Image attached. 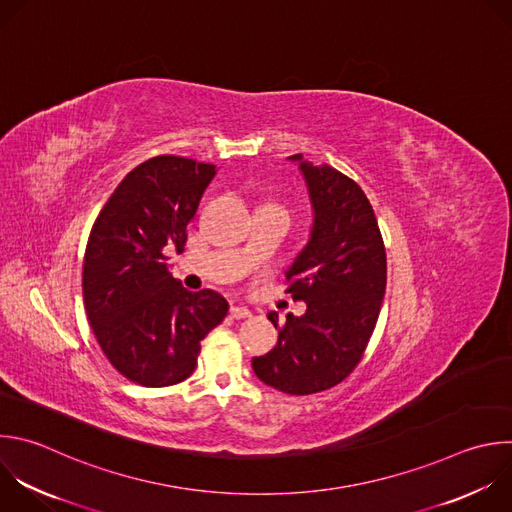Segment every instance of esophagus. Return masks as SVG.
<instances>
[{
    "instance_id": "34e87169",
    "label": "esophagus",
    "mask_w": 512,
    "mask_h": 512,
    "mask_svg": "<svg viewBox=\"0 0 512 512\" xmlns=\"http://www.w3.org/2000/svg\"><path fill=\"white\" fill-rule=\"evenodd\" d=\"M249 315H251V311H249L247 307H243V305H231V317L243 319V317H249Z\"/></svg>"
}]
</instances>
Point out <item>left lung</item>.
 I'll list each match as a JSON object with an SVG mask.
<instances>
[{"mask_svg": "<svg viewBox=\"0 0 512 512\" xmlns=\"http://www.w3.org/2000/svg\"><path fill=\"white\" fill-rule=\"evenodd\" d=\"M289 160L305 181L313 225L285 277L287 293L307 309L289 313L277 346L251 364L267 386L307 396L346 380L362 360L386 293V251L374 209L352 179L301 154ZM267 317L277 329V311Z\"/></svg>", "mask_w": 512, "mask_h": 512, "instance_id": "1", "label": "left lung"}]
</instances>
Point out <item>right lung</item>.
I'll use <instances>...</instances> for the list:
<instances>
[{
  "mask_svg": "<svg viewBox=\"0 0 512 512\" xmlns=\"http://www.w3.org/2000/svg\"><path fill=\"white\" fill-rule=\"evenodd\" d=\"M215 175V164L148 158L122 179L90 231L86 313L108 362L140 386L187 380L201 339L229 311L217 291L185 289L166 263L168 251L183 253L187 225Z\"/></svg>",
  "mask_w": 512,
  "mask_h": 512,
  "instance_id": "add662e5",
  "label": "right lung"
}]
</instances>
